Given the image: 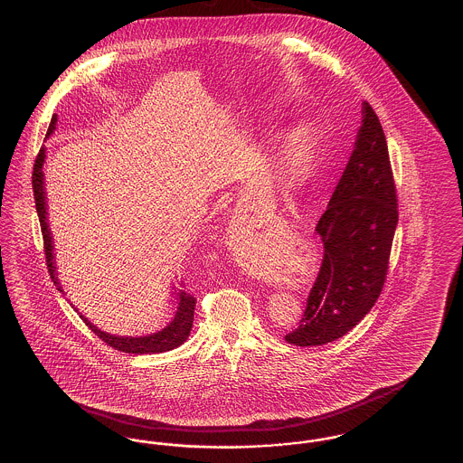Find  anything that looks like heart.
I'll return each mask as SVG.
<instances>
[{"label":"heart","instance_id":"b5f03b06","mask_svg":"<svg viewBox=\"0 0 463 463\" xmlns=\"http://www.w3.org/2000/svg\"><path fill=\"white\" fill-rule=\"evenodd\" d=\"M316 157V140L307 132L295 133L285 153V166L293 178L307 175Z\"/></svg>","mask_w":463,"mask_h":463}]
</instances>
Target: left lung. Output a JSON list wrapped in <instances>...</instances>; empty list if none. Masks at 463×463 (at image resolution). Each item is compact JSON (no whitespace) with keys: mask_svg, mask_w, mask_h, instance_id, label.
Returning <instances> with one entry per match:
<instances>
[{"mask_svg":"<svg viewBox=\"0 0 463 463\" xmlns=\"http://www.w3.org/2000/svg\"><path fill=\"white\" fill-rule=\"evenodd\" d=\"M397 219L385 133L373 108L363 102L353 156L316 225L325 244L323 264L298 326L285 336L288 344L325 345L372 310L387 278Z\"/></svg>","mask_w":463,"mask_h":463,"instance_id":"left-lung-1","label":"left lung"}]
</instances>
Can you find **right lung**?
<instances>
[{
	"instance_id": "1",
	"label": "right lung",
	"mask_w": 463,
	"mask_h": 463,
	"mask_svg": "<svg viewBox=\"0 0 463 463\" xmlns=\"http://www.w3.org/2000/svg\"><path fill=\"white\" fill-rule=\"evenodd\" d=\"M55 123L57 118H52V123L48 127L46 135H52L55 130ZM44 147L40 149V153L36 156L34 161V168H33V191H34V201H36V212L40 217L42 223V234H43L44 257H46V267L50 272V278L53 279V283L59 287V279L55 278V265H53V244H52V234L46 223V201H44ZM180 288H175L176 302L175 308L172 317L159 328V330L149 331V333H142V335H135V336H123V335H112L108 331L99 330L95 325H91L85 316H81V319L85 321V325L90 330L93 331L102 342H106L109 347L119 351V353L127 354H159L172 351L178 345H182L189 333L193 328V321H194V306H196V298L187 293L185 289H182V281L178 283ZM61 289V287H59Z\"/></svg>"
}]
</instances>
